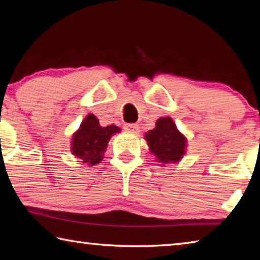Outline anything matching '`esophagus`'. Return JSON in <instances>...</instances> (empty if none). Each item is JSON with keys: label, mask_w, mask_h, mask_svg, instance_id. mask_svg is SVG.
<instances>
[{"label": "esophagus", "mask_w": 260, "mask_h": 260, "mask_svg": "<svg viewBox=\"0 0 260 260\" xmlns=\"http://www.w3.org/2000/svg\"><path fill=\"white\" fill-rule=\"evenodd\" d=\"M124 128L127 132H131V133H133V134H139L140 133V127H139V125H136V124H127V125L124 126Z\"/></svg>", "instance_id": "esophagus-1"}]
</instances>
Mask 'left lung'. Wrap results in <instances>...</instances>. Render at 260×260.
I'll list each match as a JSON object with an SVG mask.
<instances>
[{
  "label": "left lung",
  "mask_w": 260,
  "mask_h": 260,
  "mask_svg": "<svg viewBox=\"0 0 260 260\" xmlns=\"http://www.w3.org/2000/svg\"><path fill=\"white\" fill-rule=\"evenodd\" d=\"M144 139L155 161L161 165L177 162L185 154L186 138L177 129L171 117H161L155 122L153 129L145 133Z\"/></svg>",
  "instance_id": "obj_1"
}]
</instances>
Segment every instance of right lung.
Segmentation results:
<instances>
[{"label":"right lung","mask_w":260,"mask_h":260,"mask_svg":"<svg viewBox=\"0 0 260 260\" xmlns=\"http://www.w3.org/2000/svg\"><path fill=\"white\" fill-rule=\"evenodd\" d=\"M119 132V127L115 125L102 127L95 116L87 115L78 131L73 134L72 152L83 164L88 166L96 165L103 159L111 136Z\"/></svg>","instance_id":"add662e5"}]
</instances>
